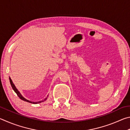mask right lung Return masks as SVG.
I'll use <instances>...</instances> for the list:
<instances>
[{
    "label": "right lung",
    "mask_w": 130,
    "mask_h": 130,
    "mask_svg": "<svg viewBox=\"0 0 130 130\" xmlns=\"http://www.w3.org/2000/svg\"><path fill=\"white\" fill-rule=\"evenodd\" d=\"M9 79H10V84H11V87H12V89H13V91H14L15 92L16 94H17L18 96H19V98H20V99L23 100V101H25V102H29V103H32V104H38V103H41V102H44L45 101H46V100H47V98H48V96H47V98H45V99L42 100V101H39V102H35L30 101H29V100L26 99L24 97H23V96H22V95L21 94H20V92L19 91H18V90L17 89V87H15V85L13 83L12 81V80H11V79L10 77H9Z\"/></svg>",
    "instance_id": "right-lung-1"
}]
</instances>
